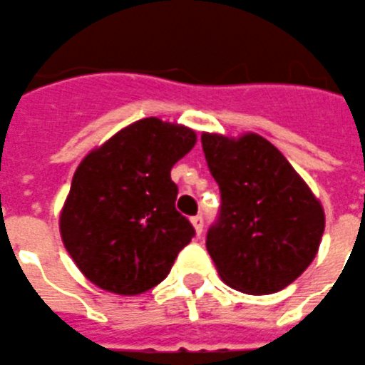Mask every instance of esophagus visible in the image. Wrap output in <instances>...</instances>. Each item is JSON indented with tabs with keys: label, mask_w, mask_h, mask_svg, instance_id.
Returning <instances> with one entry per match:
<instances>
[{
	"label": "esophagus",
	"mask_w": 365,
	"mask_h": 365,
	"mask_svg": "<svg viewBox=\"0 0 365 365\" xmlns=\"http://www.w3.org/2000/svg\"><path fill=\"white\" fill-rule=\"evenodd\" d=\"M191 222H193L195 232H197V235H201L202 227H205V218H202L201 214H197V216H193V218H191Z\"/></svg>",
	"instance_id": "1"
}]
</instances>
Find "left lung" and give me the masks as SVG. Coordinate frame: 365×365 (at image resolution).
Wrapping results in <instances>:
<instances>
[{
	"mask_svg": "<svg viewBox=\"0 0 365 365\" xmlns=\"http://www.w3.org/2000/svg\"><path fill=\"white\" fill-rule=\"evenodd\" d=\"M201 143L222 199L207 233L220 277L241 293L282 291L318 252L322 205L268 139L202 133Z\"/></svg>",
	"mask_w": 365,
	"mask_h": 365,
	"instance_id": "1",
	"label": "left lung"
}]
</instances>
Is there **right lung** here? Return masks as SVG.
<instances>
[{
  "label": "right lung",
  "instance_id": "1",
  "mask_svg": "<svg viewBox=\"0 0 365 365\" xmlns=\"http://www.w3.org/2000/svg\"><path fill=\"white\" fill-rule=\"evenodd\" d=\"M195 139L189 128L143 118L80 163L61 212V235L97 287L116 294L149 291L195 237L191 222L176 210L170 178Z\"/></svg>",
  "mask_w": 365,
  "mask_h": 365
}]
</instances>
